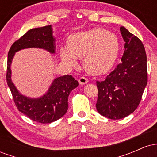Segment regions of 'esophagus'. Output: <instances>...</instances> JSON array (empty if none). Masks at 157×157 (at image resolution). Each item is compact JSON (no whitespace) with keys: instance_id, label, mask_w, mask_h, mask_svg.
<instances>
[{"instance_id":"esophagus-1","label":"esophagus","mask_w":157,"mask_h":157,"mask_svg":"<svg viewBox=\"0 0 157 157\" xmlns=\"http://www.w3.org/2000/svg\"><path fill=\"white\" fill-rule=\"evenodd\" d=\"M79 82H80V84H81V85L86 84L88 82L87 78H86V77H80V79H79Z\"/></svg>"}]
</instances>
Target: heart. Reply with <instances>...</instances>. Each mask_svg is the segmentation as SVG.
Instances as JSON below:
<instances>
[{
    "instance_id": "obj_1",
    "label": "heart",
    "mask_w": 157,
    "mask_h": 157,
    "mask_svg": "<svg viewBox=\"0 0 157 157\" xmlns=\"http://www.w3.org/2000/svg\"><path fill=\"white\" fill-rule=\"evenodd\" d=\"M120 50L118 37L102 28L77 32L68 39V47L61 48V58L67 66L75 67L77 59L82 58V66L93 75L105 74L112 67Z\"/></svg>"
}]
</instances>
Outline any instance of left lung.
I'll list each match as a JSON object with an SVG mask.
<instances>
[{
  "mask_svg": "<svg viewBox=\"0 0 157 157\" xmlns=\"http://www.w3.org/2000/svg\"><path fill=\"white\" fill-rule=\"evenodd\" d=\"M120 32L125 41L121 63L105 80L97 81V110L111 120H120L134 112L147 82V56L142 41L124 26L120 27Z\"/></svg>",
  "mask_w": 157,
  "mask_h": 157,
  "instance_id": "obj_1",
  "label": "left lung"
}]
</instances>
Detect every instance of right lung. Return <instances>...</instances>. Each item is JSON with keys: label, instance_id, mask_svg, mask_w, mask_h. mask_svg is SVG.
Segmentation results:
<instances>
[{"label": "right lung", "instance_id": "obj_1", "mask_svg": "<svg viewBox=\"0 0 157 157\" xmlns=\"http://www.w3.org/2000/svg\"><path fill=\"white\" fill-rule=\"evenodd\" d=\"M29 48H43L55 53V38L52 26L32 29L15 41L8 53L6 82L18 111L27 117L40 123H51L66 114L68 108V95L79 86L78 81L71 75L55 78L45 94L38 98H31L19 92L11 78V64L17 52Z\"/></svg>", "mask_w": 157, "mask_h": 157}]
</instances>
